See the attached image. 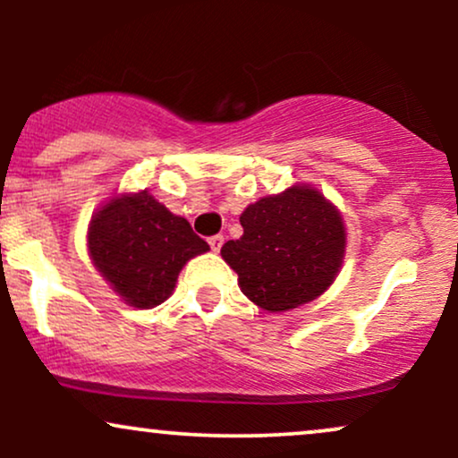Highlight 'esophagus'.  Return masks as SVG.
<instances>
[{"instance_id":"obj_1","label":"esophagus","mask_w":458,"mask_h":458,"mask_svg":"<svg viewBox=\"0 0 458 458\" xmlns=\"http://www.w3.org/2000/svg\"><path fill=\"white\" fill-rule=\"evenodd\" d=\"M208 245H211L213 251H219V250H222V245H224V236L222 234L211 236V239H208Z\"/></svg>"}]
</instances>
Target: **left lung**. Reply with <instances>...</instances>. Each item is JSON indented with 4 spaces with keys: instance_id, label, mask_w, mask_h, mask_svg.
<instances>
[{
    "instance_id": "obj_1",
    "label": "left lung",
    "mask_w": 458,
    "mask_h": 458,
    "mask_svg": "<svg viewBox=\"0 0 458 458\" xmlns=\"http://www.w3.org/2000/svg\"><path fill=\"white\" fill-rule=\"evenodd\" d=\"M243 236L222 247L241 293L267 312H288L323 295L343 269V213L317 187L295 182L239 217Z\"/></svg>"
}]
</instances>
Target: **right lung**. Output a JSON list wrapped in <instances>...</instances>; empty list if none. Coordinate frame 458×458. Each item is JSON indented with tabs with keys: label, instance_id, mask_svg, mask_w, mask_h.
<instances>
[{
	"label": "right lung",
	"instance_id": "add662e5",
	"mask_svg": "<svg viewBox=\"0 0 458 458\" xmlns=\"http://www.w3.org/2000/svg\"><path fill=\"white\" fill-rule=\"evenodd\" d=\"M181 215L148 191L115 193L88 225V251L103 280L127 306L150 310L174 293L178 273L208 251Z\"/></svg>",
	"mask_w": 458,
	"mask_h": 458
}]
</instances>
